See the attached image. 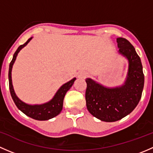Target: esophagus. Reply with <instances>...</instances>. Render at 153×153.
<instances>
[{
	"mask_svg": "<svg viewBox=\"0 0 153 153\" xmlns=\"http://www.w3.org/2000/svg\"><path fill=\"white\" fill-rule=\"evenodd\" d=\"M86 72H81L79 74H78V78H85L86 76Z\"/></svg>",
	"mask_w": 153,
	"mask_h": 153,
	"instance_id": "34e87169",
	"label": "esophagus"
}]
</instances>
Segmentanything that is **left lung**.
I'll list each match as a JSON object with an SVG mask.
<instances>
[{
	"label": "left lung",
	"instance_id": "1",
	"mask_svg": "<svg viewBox=\"0 0 153 153\" xmlns=\"http://www.w3.org/2000/svg\"><path fill=\"white\" fill-rule=\"evenodd\" d=\"M118 52L128 60V72L123 85L106 87L86 78V103L88 111L98 119L114 122L124 118L136 107L142 95L144 75L141 58L124 38H117Z\"/></svg>",
	"mask_w": 153,
	"mask_h": 153
}]
</instances>
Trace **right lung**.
I'll list each match as a JSON object with an SVG mask.
<instances>
[{
  "mask_svg": "<svg viewBox=\"0 0 153 153\" xmlns=\"http://www.w3.org/2000/svg\"><path fill=\"white\" fill-rule=\"evenodd\" d=\"M32 38H29L28 41L23 45H21L18 48L16 52H15L12 58V61L10 64V69H9V84H10V90L11 96L15 102V105L22 112H24L25 115L33 119L38 120V121H47V120L51 119L54 117L57 116L60 112H61L63 109V102H64V98L66 93L68 90L71 88L72 84H74V81L76 78H72L71 81H68L67 83L64 84L59 88L55 95L52 98V100L48 101L47 103H44L42 104H35V105H31V104H26L23 102L21 100L18 98V96L15 94L14 91L13 86L12 82V69L15 60H16L17 55L18 52L21 50L24 47L27 45V44L32 40Z\"/></svg>",
  "mask_w": 153,
  "mask_h": 153,
  "instance_id": "right-lung-1",
  "label": "right lung"
}]
</instances>
